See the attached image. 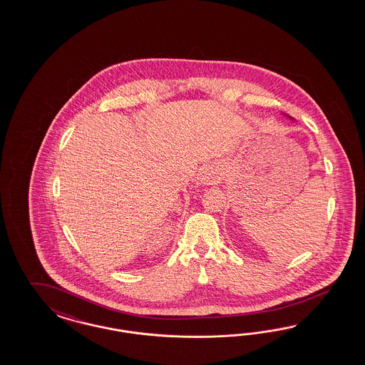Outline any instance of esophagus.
Segmentation results:
<instances>
[{"label": "esophagus", "instance_id": "1", "mask_svg": "<svg viewBox=\"0 0 365 365\" xmlns=\"http://www.w3.org/2000/svg\"><path fill=\"white\" fill-rule=\"evenodd\" d=\"M221 178V168H218V167H209V168H205L199 174V182L202 185H205V186H214V185L220 183Z\"/></svg>", "mask_w": 365, "mask_h": 365}]
</instances>
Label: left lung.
<instances>
[{
	"instance_id": "1",
	"label": "left lung",
	"mask_w": 365,
	"mask_h": 365,
	"mask_svg": "<svg viewBox=\"0 0 365 365\" xmlns=\"http://www.w3.org/2000/svg\"><path fill=\"white\" fill-rule=\"evenodd\" d=\"M289 118H290V116H289ZM290 119H292V118H290Z\"/></svg>"
}]
</instances>
